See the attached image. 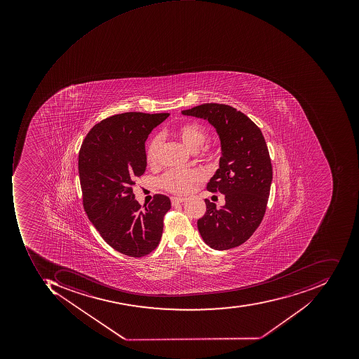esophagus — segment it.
Masks as SVG:
<instances>
[{
  "label": "esophagus",
  "instance_id": "obj_1",
  "mask_svg": "<svg viewBox=\"0 0 359 359\" xmlns=\"http://www.w3.org/2000/svg\"><path fill=\"white\" fill-rule=\"evenodd\" d=\"M171 204L172 205H178V204H181V203H183L184 202L185 199V197H176V196H174V197H171Z\"/></svg>",
  "mask_w": 359,
  "mask_h": 359
}]
</instances>
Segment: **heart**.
<instances>
[{"label": "heart", "instance_id": "1", "mask_svg": "<svg viewBox=\"0 0 359 359\" xmlns=\"http://www.w3.org/2000/svg\"><path fill=\"white\" fill-rule=\"evenodd\" d=\"M177 138L184 144L191 152H196L207 137L206 129L202 125L194 122L184 123L180 125L175 132ZM162 138L155 136L149 142L146 151L147 162L150 165H155L160 156ZM202 160H209L208 154L201 155ZM201 180V175L195 170H177L170 169L167 170L160 179V184L163 189L175 194H184L192 188V185Z\"/></svg>", "mask_w": 359, "mask_h": 359}]
</instances>
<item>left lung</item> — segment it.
I'll return each mask as SVG.
<instances>
[{
    "label": "left lung",
    "mask_w": 359,
    "mask_h": 359,
    "mask_svg": "<svg viewBox=\"0 0 359 359\" xmlns=\"http://www.w3.org/2000/svg\"><path fill=\"white\" fill-rule=\"evenodd\" d=\"M181 113L208 121L218 133L222 156L207 190L224 194L225 205L217 208L205 199L206 213L197 227L211 248H234L255 233L266 210L273 169L264 137L247 115L227 104L204 103Z\"/></svg>",
    "instance_id": "8db88e82"
}]
</instances>
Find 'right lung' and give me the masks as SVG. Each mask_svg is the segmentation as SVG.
<instances>
[{"label": "right lung", "mask_w": 359, "mask_h": 359, "mask_svg": "<svg viewBox=\"0 0 359 359\" xmlns=\"http://www.w3.org/2000/svg\"><path fill=\"white\" fill-rule=\"evenodd\" d=\"M169 113L126 112L101 121L89 130L79 154L83 205L89 220L113 249L141 258L163 234L166 195L155 194L143 209L135 199V179L146 171V143Z\"/></svg>", "instance_id": "1"}]
</instances>
